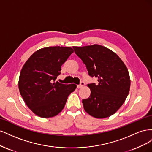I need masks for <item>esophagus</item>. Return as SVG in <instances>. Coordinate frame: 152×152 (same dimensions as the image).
<instances>
[{"label":"esophagus","mask_w":152,"mask_h":152,"mask_svg":"<svg viewBox=\"0 0 152 152\" xmlns=\"http://www.w3.org/2000/svg\"><path fill=\"white\" fill-rule=\"evenodd\" d=\"M84 85H85V83L84 82H80V84L79 85H77V88H81V87L84 86Z\"/></svg>","instance_id":"1"}]
</instances>
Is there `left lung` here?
Here are the masks:
<instances>
[{"instance_id": "obj_1", "label": "left lung", "mask_w": 152, "mask_h": 152, "mask_svg": "<svg viewBox=\"0 0 152 152\" xmlns=\"http://www.w3.org/2000/svg\"><path fill=\"white\" fill-rule=\"evenodd\" d=\"M73 48L89 75L98 78V84H87L91 95L82 99L85 111L97 118L112 115L125 102L130 89V77L125 64L116 53L102 45Z\"/></svg>"}]
</instances>
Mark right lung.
Returning <instances> with one entry per match:
<instances>
[{
  "mask_svg": "<svg viewBox=\"0 0 152 152\" xmlns=\"http://www.w3.org/2000/svg\"><path fill=\"white\" fill-rule=\"evenodd\" d=\"M73 53L70 47L44 48L35 51L24 64L18 87L26 105L37 116L57 115L65 107L68 96L76 89L74 84L55 82L61 65Z\"/></svg>",
  "mask_w": 152,
  "mask_h": 152,
  "instance_id": "obj_1",
  "label": "right lung"
}]
</instances>
